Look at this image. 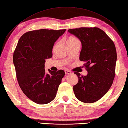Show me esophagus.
Segmentation results:
<instances>
[{
    "label": "esophagus",
    "instance_id": "esophagus-1",
    "mask_svg": "<svg viewBox=\"0 0 128 128\" xmlns=\"http://www.w3.org/2000/svg\"><path fill=\"white\" fill-rule=\"evenodd\" d=\"M64 72H65L66 74H71V72H70V71L68 70H64Z\"/></svg>",
    "mask_w": 128,
    "mask_h": 128
}]
</instances>
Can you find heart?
<instances>
[{"label":"heart","mask_w":128,"mask_h":128,"mask_svg":"<svg viewBox=\"0 0 128 128\" xmlns=\"http://www.w3.org/2000/svg\"><path fill=\"white\" fill-rule=\"evenodd\" d=\"M76 40V39L75 38H74V37H69V38H68V40H67V43L72 42V41H73V40Z\"/></svg>","instance_id":"obj_1"}]
</instances>
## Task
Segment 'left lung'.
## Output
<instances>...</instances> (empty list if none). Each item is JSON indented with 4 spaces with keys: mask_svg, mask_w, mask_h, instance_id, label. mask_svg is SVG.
Returning <instances> with one entry per match:
<instances>
[{
    "mask_svg": "<svg viewBox=\"0 0 128 128\" xmlns=\"http://www.w3.org/2000/svg\"><path fill=\"white\" fill-rule=\"evenodd\" d=\"M68 32L80 39L82 49L80 60L85 62L86 76L74 72L78 82L73 86L78 100L93 103L103 97L110 88L115 76L117 52L112 39L97 27L69 29Z\"/></svg>",
    "mask_w": 128,
    "mask_h": 128,
    "instance_id": "obj_1",
    "label": "left lung"
}]
</instances>
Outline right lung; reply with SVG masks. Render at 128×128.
Segmentation results:
<instances>
[{
	"label": "right lung",
	"mask_w": 128,
	"mask_h": 128,
	"mask_svg": "<svg viewBox=\"0 0 128 128\" xmlns=\"http://www.w3.org/2000/svg\"><path fill=\"white\" fill-rule=\"evenodd\" d=\"M66 30L40 29L20 37L14 52L16 78L23 93L34 102L43 105L56 97L64 72L44 69L45 60L52 56L53 46Z\"/></svg>",
	"instance_id": "add662e5"
}]
</instances>
